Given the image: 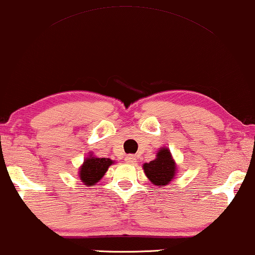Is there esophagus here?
Wrapping results in <instances>:
<instances>
[{
	"label": "esophagus",
	"mask_w": 255,
	"mask_h": 255,
	"mask_svg": "<svg viewBox=\"0 0 255 255\" xmlns=\"http://www.w3.org/2000/svg\"><path fill=\"white\" fill-rule=\"evenodd\" d=\"M125 161L127 163H130V165H134V163L136 162V157H135L133 154H128V155L125 157Z\"/></svg>",
	"instance_id": "esophagus-1"
}]
</instances>
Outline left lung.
<instances>
[{
    "label": "left lung",
    "mask_w": 255,
    "mask_h": 255,
    "mask_svg": "<svg viewBox=\"0 0 255 255\" xmlns=\"http://www.w3.org/2000/svg\"><path fill=\"white\" fill-rule=\"evenodd\" d=\"M142 168L148 180L157 187L169 185L178 172L175 160L173 159L172 153L167 147H161L156 151L155 159L150 162L143 163Z\"/></svg>",
    "instance_id": "1"
}]
</instances>
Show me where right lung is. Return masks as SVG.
<instances>
[{"mask_svg":"<svg viewBox=\"0 0 255 255\" xmlns=\"http://www.w3.org/2000/svg\"><path fill=\"white\" fill-rule=\"evenodd\" d=\"M115 161L108 157H96L89 154L88 157L83 160V163L79 168V178L87 187L95 186L100 180L104 178L109 166H112Z\"/></svg>","mask_w":255,"mask_h":255,"instance_id":"right-lung-1","label":"right lung"}]
</instances>
